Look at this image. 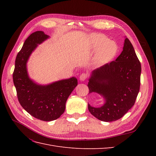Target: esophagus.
I'll return each instance as SVG.
<instances>
[{"label": "esophagus", "mask_w": 156, "mask_h": 156, "mask_svg": "<svg viewBox=\"0 0 156 156\" xmlns=\"http://www.w3.org/2000/svg\"><path fill=\"white\" fill-rule=\"evenodd\" d=\"M87 78V75L86 73H84L80 75V77H79L80 80H81V81H85Z\"/></svg>", "instance_id": "obj_1"}]
</instances>
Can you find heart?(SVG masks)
Returning a JSON list of instances; mask_svg holds the SVG:
<instances>
[{"label":"heart","mask_w":156,"mask_h":156,"mask_svg":"<svg viewBox=\"0 0 156 156\" xmlns=\"http://www.w3.org/2000/svg\"><path fill=\"white\" fill-rule=\"evenodd\" d=\"M92 48L97 51L95 62L98 65H103L111 61L116 56L118 46L115 41L108 40L102 34H96L92 37Z\"/></svg>","instance_id":"heart-1"}]
</instances>
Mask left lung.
<instances>
[{"instance_id": "left-lung-1", "label": "left lung", "mask_w": 156, "mask_h": 156, "mask_svg": "<svg viewBox=\"0 0 156 156\" xmlns=\"http://www.w3.org/2000/svg\"><path fill=\"white\" fill-rule=\"evenodd\" d=\"M141 65L128 38L123 51L115 61L94 70L89 79V94L96 92L104 98L103 106L96 108L88 104V111L98 120H119L135 104L140 84Z\"/></svg>"}]
</instances>
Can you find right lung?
Wrapping results in <instances>:
<instances>
[{"label": "right lung", "mask_w": 156, "mask_h": 156, "mask_svg": "<svg viewBox=\"0 0 156 156\" xmlns=\"http://www.w3.org/2000/svg\"><path fill=\"white\" fill-rule=\"evenodd\" d=\"M49 37L43 31L33 32L28 37L16 56L13 73L19 102L30 115L43 121L55 120L63 114L68 98L77 85L74 77L48 85H40L29 78L28 59L37 45Z\"/></svg>", "instance_id": "1"}]
</instances>
